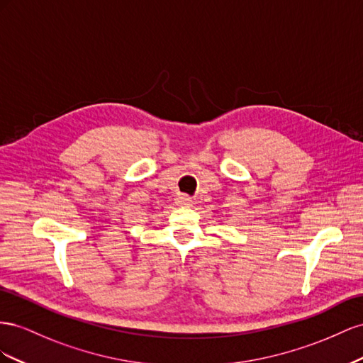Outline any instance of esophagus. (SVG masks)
I'll return each mask as SVG.
<instances>
[{
    "label": "esophagus",
    "instance_id": "1",
    "mask_svg": "<svg viewBox=\"0 0 363 363\" xmlns=\"http://www.w3.org/2000/svg\"><path fill=\"white\" fill-rule=\"evenodd\" d=\"M176 203L181 205V206H190L191 199L189 198V196H178V198H176Z\"/></svg>",
    "mask_w": 363,
    "mask_h": 363
}]
</instances>
